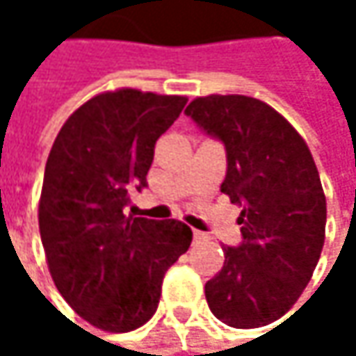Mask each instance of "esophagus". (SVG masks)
I'll use <instances>...</instances> for the list:
<instances>
[{
    "mask_svg": "<svg viewBox=\"0 0 356 356\" xmlns=\"http://www.w3.org/2000/svg\"><path fill=\"white\" fill-rule=\"evenodd\" d=\"M193 239H195V241H206V239H208V235H206V233H202V231H193Z\"/></svg>",
    "mask_w": 356,
    "mask_h": 356,
    "instance_id": "1",
    "label": "esophagus"
}]
</instances>
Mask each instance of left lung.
Returning <instances> with one entry per match:
<instances>
[{
	"instance_id": "1",
	"label": "left lung",
	"mask_w": 356,
	"mask_h": 356,
	"mask_svg": "<svg viewBox=\"0 0 356 356\" xmlns=\"http://www.w3.org/2000/svg\"><path fill=\"white\" fill-rule=\"evenodd\" d=\"M187 117L227 152L220 191L243 206L241 243L225 248L222 270L206 282L210 312L231 327L282 318L318 266L325 195L305 140L274 108L243 95H210Z\"/></svg>"
}]
</instances>
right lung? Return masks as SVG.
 I'll use <instances>...</instances> for the list:
<instances>
[{
	"label": "right lung",
	"mask_w": 356,
	"mask_h": 356,
	"mask_svg": "<svg viewBox=\"0 0 356 356\" xmlns=\"http://www.w3.org/2000/svg\"><path fill=\"white\" fill-rule=\"evenodd\" d=\"M187 103L121 88L84 103L47 159L38 229L49 272L72 309L107 332H129L159 307L165 272L191 243L179 220L125 216L148 181L156 140Z\"/></svg>",
	"instance_id": "1"
}]
</instances>
